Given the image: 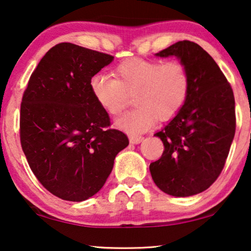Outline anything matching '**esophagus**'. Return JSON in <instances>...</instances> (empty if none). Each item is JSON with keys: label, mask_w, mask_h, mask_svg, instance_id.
<instances>
[{"label": "esophagus", "mask_w": 251, "mask_h": 251, "mask_svg": "<svg viewBox=\"0 0 251 251\" xmlns=\"http://www.w3.org/2000/svg\"><path fill=\"white\" fill-rule=\"evenodd\" d=\"M129 140H130V144L137 145V144L141 143V141L144 140V138L143 137H138V136H132V137L129 138Z\"/></svg>", "instance_id": "1"}]
</instances>
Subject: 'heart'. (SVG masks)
Returning a JSON list of instances; mask_svg holds the SVG:
<instances>
[{"label": "heart", "mask_w": 251, "mask_h": 251, "mask_svg": "<svg viewBox=\"0 0 251 251\" xmlns=\"http://www.w3.org/2000/svg\"><path fill=\"white\" fill-rule=\"evenodd\" d=\"M115 75L97 74L89 80L90 92L100 106L111 115H118L134 95L137 105L123 114L115 126L130 134L151 129L156 121L176 117L186 105L191 79L187 65L179 60H126L115 68Z\"/></svg>", "instance_id": "1"}]
</instances>
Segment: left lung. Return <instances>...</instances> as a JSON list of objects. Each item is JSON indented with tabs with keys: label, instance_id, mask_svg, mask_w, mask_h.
I'll return each instance as SVG.
<instances>
[{
	"label": "left lung",
	"instance_id": "obj_1",
	"mask_svg": "<svg viewBox=\"0 0 251 251\" xmlns=\"http://www.w3.org/2000/svg\"><path fill=\"white\" fill-rule=\"evenodd\" d=\"M155 55L186 64L191 87L182 110L155 133L164 151L151 163V174L163 192L189 197L208 189L224 168L235 133L233 92L213 57L194 42H177Z\"/></svg>",
	"mask_w": 251,
	"mask_h": 251
}]
</instances>
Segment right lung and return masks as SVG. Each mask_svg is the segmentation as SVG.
Segmentation results:
<instances>
[{"instance_id":"right-lung-1","label":"right lung","mask_w":251,"mask_h":251,"mask_svg":"<svg viewBox=\"0 0 251 251\" xmlns=\"http://www.w3.org/2000/svg\"><path fill=\"white\" fill-rule=\"evenodd\" d=\"M114 57L60 43L39 61L20 107V140L32 173L63 201H82L99 192L129 145L108 129L110 117L94 99L89 80Z\"/></svg>"}]
</instances>
